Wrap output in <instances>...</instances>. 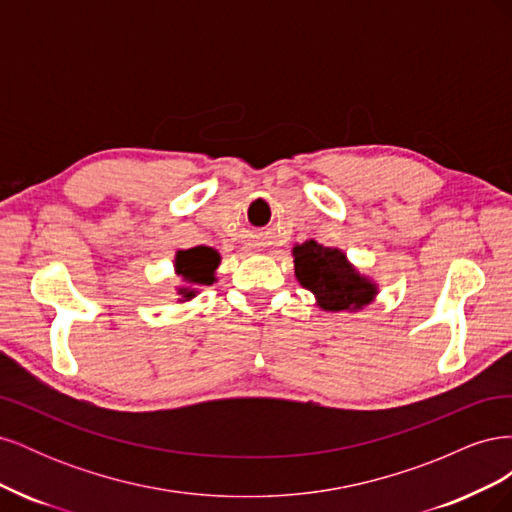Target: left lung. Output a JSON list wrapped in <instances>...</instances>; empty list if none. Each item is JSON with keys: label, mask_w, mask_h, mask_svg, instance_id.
I'll use <instances>...</instances> for the list:
<instances>
[{"label": "left lung", "mask_w": 512, "mask_h": 512, "mask_svg": "<svg viewBox=\"0 0 512 512\" xmlns=\"http://www.w3.org/2000/svg\"><path fill=\"white\" fill-rule=\"evenodd\" d=\"M294 277L314 294L322 312L356 314L378 297V284L361 273L339 247H324L314 239L292 247Z\"/></svg>", "instance_id": "8db88e82"}]
</instances>
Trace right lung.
Here are the masks:
<instances>
[{
    "label": "right lung",
    "mask_w": 512,
    "mask_h": 512,
    "mask_svg": "<svg viewBox=\"0 0 512 512\" xmlns=\"http://www.w3.org/2000/svg\"><path fill=\"white\" fill-rule=\"evenodd\" d=\"M222 256L213 247H190V250H179L175 254L173 267L175 273L181 277V284L177 286L179 299L177 303L192 301L203 286H211L218 282L215 271H218Z\"/></svg>",
    "instance_id": "right-lung-1"
}]
</instances>
